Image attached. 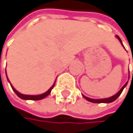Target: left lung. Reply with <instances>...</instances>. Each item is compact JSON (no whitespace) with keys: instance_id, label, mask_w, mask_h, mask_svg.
Here are the masks:
<instances>
[{"instance_id":"left-lung-1","label":"left lung","mask_w":133,"mask_h":133,"mask_svg":"<svg viewBox=\"0 0 133 133\" xmlns=\"http://www.w3.org/2000/svg\"><path fill=\"white\" fill-rule=\"evenodd\" d=\"M116 37H117V38L120 41V42L121 43V45H123V44H122V42H121V38H119V36L118 35H116ZM124 46V45H123ZM133 61V60H132ZM132 77H133V72H132ZM127 83H128V82L123 86L121 88V90L116 94V95H113V96H111V97H110V98H102V99H93V98H88V97H86V96H84L83 95V97L85 98V99H87L88 101H89V102H95V103H110V102H114V101H115L118 97H119V95L121 94V92L123 91V90H124V88L126 87V85H127Z\"/></svg>"}]
</instances>
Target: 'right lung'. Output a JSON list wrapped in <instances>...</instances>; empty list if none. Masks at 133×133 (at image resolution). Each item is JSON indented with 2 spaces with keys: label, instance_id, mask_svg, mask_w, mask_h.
<instances>
[{
  "label": "right lung",
  "instance_id": "right-lung-1",
  "mask_svg": "<svg viewBox=\"0 0 133 133\" xmlns=\"http://www.w3.org/2000/svg\"><path fill=\"white\" fill-rule=\"evenodd\" d=\"M7 79H8V77H7ZM8 81L9 82L8 79ZM55 82H56V81H55ZM9 83H10V82H9ZM10 84H11V83H10ZM54 85H55V83L53 84V86H52L48 91H47L46 92H45V93H43V94H42V95H23V94L19 93V91H17L12 86V84H11V87H12V90L14 91V92L17 95V96L19 97V98H22V99H24V100H40V99H42V98H45L46 96H48V95L50 94L52 89H53L54 87Z\"/></svg>",
  "mask_w": 133,
  "mask_h": 133
}]
</instances>
